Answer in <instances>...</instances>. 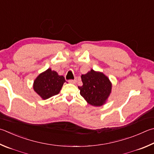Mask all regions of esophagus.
<instances>
[{
  "label": "esophagus",
  "instance_id": "obj_1",
  "mask_svg": "<svg viewBox=\"0 0 154 154\" xmlns=\"http://www.w3.org/2000/svg\"><path fill=\"white\" fill-rule=\"evenodd\" d=\"M69 82L71 83H73V84H75V83H77V79H71V80H69Z\"/></svg>",
  "mask_w": 154,
  "mask_h": 154
}]
</instances>
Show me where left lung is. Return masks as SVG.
<instances>
[{"instance_id": "8db88e82", "label": "left lung", "mask_w": 154, "mask_h": 154, "mask_svg": "<svg viewBox=\"0 0 154 154\" xmlns=\"http://www.w3.org/2000/svg\"><path fill=\"white\" fill-rule=\"evenodd\" d=\"M82 80L83 85L78 88L87 102L94 106L104 104L112 90V83L108 77L101 72L91 69L82 75Z\"/></svg>"}]
</instances>
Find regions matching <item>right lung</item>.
Listing matches in <instances>:
<instances>
[{
    "mask_svg": "<svg viewBox=\"0 0 154 154\" xmlns=\"http://www.w3.org/2000/svg\"><path fill=\"white\" fill-rule=\"evenodd\" d=\"M65 82L62 75H58L56 71L48 69L36 77L33 87L42 98L46 100L58 94Z\"/></svg>",
    "mask_w": 154,
    "mask_h": 154,
    "instance_id": "1",
    "label": "right lung"
}]
</instances>
